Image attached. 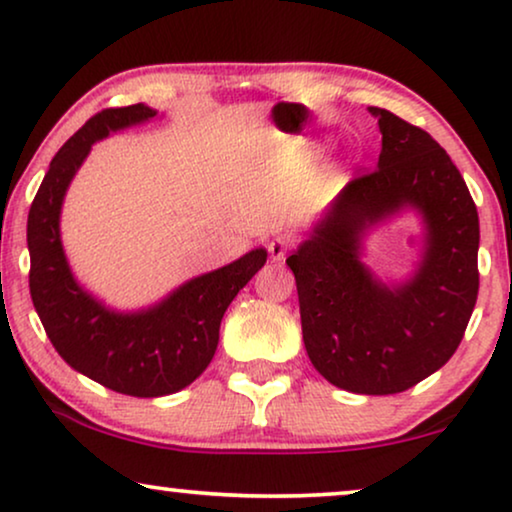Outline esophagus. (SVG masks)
<instances>
[{
  "mask_svg": "<svg viewBox=\"0 0 512 512\" xmlns=\"http://www.w3.org/2000/svg\"><path fill=\"white\" fill-rule=\"evenodd\" d=\"M293 242H296V237H293L291 233H279L272 237V240L268 242V254L272 261H282V258L286 256V251L293 247Z\"/></svg>",
  "mask_w": 512,
  "mask_h": 512,
  "instance_id": "esophagus-1",
  "label": "esophagus"
}]
</instances>
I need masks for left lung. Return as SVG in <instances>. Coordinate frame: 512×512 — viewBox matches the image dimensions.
<instances>
[{
  "label": "left lung",
  "mask_w": 512,
  "mask_h": 512,
  "mask_svg": "<svg viewBox=\"0 0 512 512\" xmlns=\"http://www.w3.org/2000/svg\"><path fill=\"white\" fill-rule=\"evenodd\" d=\"M368 111L382 132L377 170L342 188L286 265L312 366L335 387L387 396L457 352L478 300L480 223L443 146L387 109ZM408 208L423 219V254L408 280L384 283L360 261L362 240Z\"/></svg>",
  "instance_id": "left-lung-1"
}]
</instances>
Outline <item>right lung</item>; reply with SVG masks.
Instances as JSON below:
<instances>
[{
  "instance_id": "right-lung-1",
  "label": "right lung",
  "mask_w": 512,
  "mask_h": 512,
  "mask_svg": "<svg viewBox=\"0 0 512 512\" xmlns=\"http://www.w3.org/2000/svg\"><path fill=\"white\" fill-rule=\"evenodd\" d=\"M156 116L146 104L95 114L55 153L27 216L32 303L55 352L76 373L137 398L174 394L202 375L228 305L268 258L263 247L251 249L137 312L111 310L76 282L60 237L67 188L95 142Z\"/></svg>"
}]
</instances>
